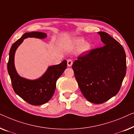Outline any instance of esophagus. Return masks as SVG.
<instances>
[{
    "label": "esophagus",
    "mask_w": 134,
    "mask_h": 134,
    "mask_svg": "<svg viewBox=\"0 0 134 134\" xmlns=\"http://www.w3.org/2000/svg\"><path fill=\"white\" fill-rule=\"evenodd\" d=\"M72 64H73L72 60H71V59L67 60V65H68V67H71V65H72Z\"/></svg>",
    "instance_id": "1"
}]
</instances>
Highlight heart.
<instances>
[{
  "instance_id": "1",
  "label": "heart",
  "mask_w": 134,
  "mask_h": 134,
  "mask_svg": "<svg viewBox=\"0 0 134 134\" xmlns=\"http://www.w3.org/2000/svg\"><path fill=\"white\" fill-rule=\"evenodd\" d=\"M74 44L76 46L81 45L80 47V51L81 53H86L88 52L91 48V45L90 43L84 42V39L82 38H78L75 39L74 41Z\"/></svg>"
}]
</instances>
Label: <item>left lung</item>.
I'll return each mask as SVG.
<instances>
[{
	"label": "left lung",
	"instance_id": "left-lung-1",
	"mask_svg": "<svg viewBox=\"0 0 134 134\" xmlns=\"http://www.w3.org/2000/svg\"><path fill=\"white\" fill-rule=\"evenodd\" d=\"M98 33L104 46L78 56L72 65L82 95L95 104H101L116 95L126 73L123 46L108 33Z\"/></svg>",
	"mask_w": 134,
	"mask_h": 134
}]
</instances>
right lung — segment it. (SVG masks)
<instances>
[{"mask_svg":"<svg viewBox=\"0 0 134 134\" xmlns=\"http://www.w3.org/2000/svg\"><path fill=\"white\" fill-rule=\"evenodd\" d=\"M46 36V34L42 32L26 33L12 45L9 54L7 69L13 90L24 101L33 105L45 104L52 98L56 89V81L67 68V61L64 60L59 64L49 67L41 78L31 81L21 78L17 73L14 64V53L24 39L27 37L43 39Z\"/></svg>","mask_w":134,"mask_h":134,"instance_id":"right-lung-1","label":"right lung"}]
</instances>
